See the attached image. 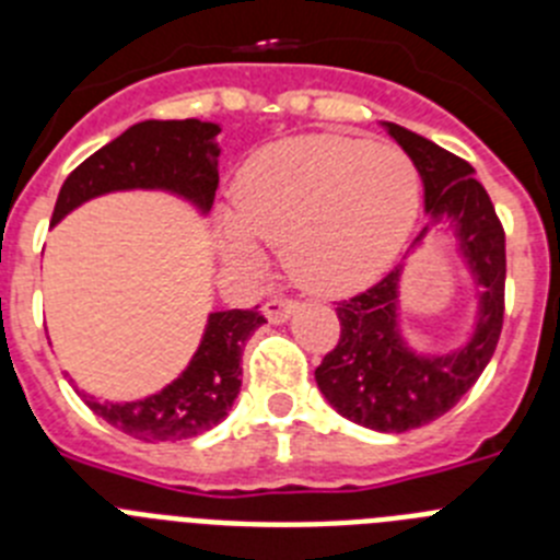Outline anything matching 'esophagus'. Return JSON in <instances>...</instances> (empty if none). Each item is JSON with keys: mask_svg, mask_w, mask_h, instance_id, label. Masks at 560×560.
<instances>
[{"mask_svg": "<svg viewBox=\"0 0 560 560\" xmlns=\"http://www.w3.org/2000/svg\"><path fill=\"white\" fill-rule=\"evenodd\" d=\"M296 300H291V296H271V300H266L264 303V314L269 316V323H285L291 314H294L296 308Z\"/></svg>", "mask_w": 560, "mask_h": 560, "instance_id": "1", "label": "esophagus"}]
</instances>
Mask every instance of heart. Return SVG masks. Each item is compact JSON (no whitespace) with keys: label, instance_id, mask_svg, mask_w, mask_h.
<instances>
[{"label":"heart","instance_id":"heart-1","mask_svg":"<svg viewBox=\"0 0 560 560\" xmlns=\"http://www.w3.org/2000/svg\"><path fill=\"white\" fill-rule=\"evenodd\" d=\"M420 212V173L404 148L308 133L257 151L241 167L224 221L244 260L285 241L300 283L325 294L368 285L407 244Z\"/></svg>","mask_w":560,"mask_h":560}]
</instances>
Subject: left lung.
Here are the masks:
<instances>
[{
    "mask_svg": "<svg viewBox=\"0 0 560 560\" xmlns=\"http://www.w3.org/2000/svg\"><path fill=\"white\" fill-rule=\"evenodd\" d=\"M387 128L418 165L429 215H446L457 224L459 249L482 289L477 330L457 353L415 355L398 336L400 266H395L368 291L336 303L339 341L314 375L341 418L375 432H409L457 407L488 368L504 323L508 257L502 221L491 196L474 179V167L420 133L395 122H387ZM423 235L427 230L420 232Z\"/></svg>",
    "mask_w": 560,
    "mask_h": 560,
    "instance_id": "obj_1",
    "label": "left lung"
}]
</instances>
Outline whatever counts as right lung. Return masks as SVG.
Listing matches in <instances>:
<instances>
[{"mask_svg": "<svg viewBox=\"0 0 560 560\" xmlns=\"http://www.w3.org/2000/svg\"><path fill=\"white\" fill-rule=\"evenodd\" d=\"M221 128L201 120H145L122 131L69 173L58 192L52 221L101 192L162 187L210 210L219 187L215 137ZM266 316L255 308L215 311L190 368L162 393L133 404L86 400L89 409L114 429L145 443L187 440L219 427L241 389L244 345Z\"/></svg>", "mask_w": 560, "mask_h": 560, "instance_id": "right-lung-1", "label": "right lung"}]
</instances>
